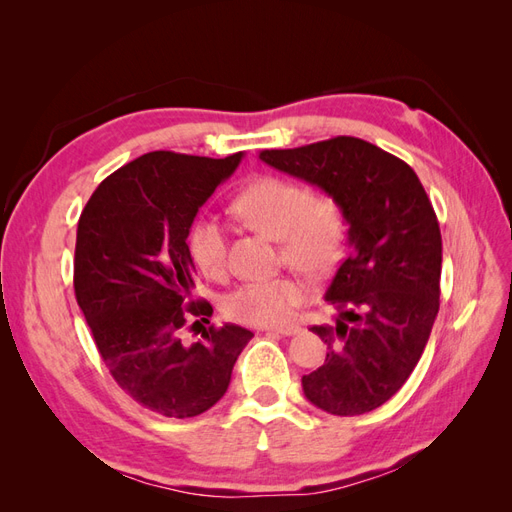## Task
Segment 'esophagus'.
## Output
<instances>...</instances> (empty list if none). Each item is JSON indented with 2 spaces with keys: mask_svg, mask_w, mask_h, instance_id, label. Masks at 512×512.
<instances>
[{
  "mask_svg": "<svg viewBox=\"0 0 512 512\" xmlns=\"http://www.w3.org/2000/svg\"><path fill=\"white\" fill-rule=\"evenodd\" d=\"M269 333H277V335H297L299 333V327H273V329H265Z\"/></svg>",
  "mask_w": 512,
  "mask_h": 512,
  "instance_id": "1",
  "label": "esophagus"
}]
</instances>
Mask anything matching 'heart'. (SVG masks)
I'll return each mask as SVG.
<instances>
[{
    "label": "heart",
    "mask_w": 512,
    "mask_h": 512,
    "mask_svg": "<svg viewBox=\"0 0 512 512\" xmlns=\"http://www.w3.org/2000/svg\"><path fill=\"white\" fill-rule=\"evenodd\" d=\"M232 209L243 222L280 241L282 258L309 275L335 267L346 239L342 205L329 194L309 192L290 177L267 175L252 181L235 198ZM190 256L207 277H222L228 267L226 228L205 215L194 222L188 237ZM307 299V286L294 275L252 280L224 299L228 318L269 327L286 322Z\"/></svg>",
    "instance_id": "heart-1"
}]
</instances>
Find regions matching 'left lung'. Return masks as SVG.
<instances>
[{
    "label": "left lung",
    "instance_id": "8db88e82",
    "mask_svg": "<svg viewBox=\"0 0 512 512\" xmlns=\"http://www.w3.org/2000/svg\"><path fill=\"white\" fill-rule=\"evenodd\" d=\"M258 158L333 196L348 224L350 256L324 292L339 316L312 327L327 359L301 378L303 393L335 416L376 410L410 378L440 309L442 237L427 192L406 162L354 136Z\"/></svg>",
    "mask_w": 512,
    "mask_h": 512
}]
</instances>
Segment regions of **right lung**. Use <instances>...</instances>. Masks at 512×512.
Segmentation results:
<instances>
[{
  "mask_svg": "<svg viewBox=\"0 0 512 512\" xmlns=\"http://www.w3.org/2000/svg\"><path fill=\"white\" fill-rule=\"evenodd\" d=\"M241 158L145 153L98 185L76 230L74 292L102 361L134 401L168 418L218 404L254 337L237 324L211 327L192 346L179 335L188 316L213 314L207 301H190L188 237L198 209Z\"/></svg>",
  "mask_w": 512,
  "mask_h": 512,
  "instance_id": "obj_1",
  "label": "right lung"
}]
</instances>
